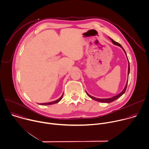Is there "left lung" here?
Wrapping results in <instances>:
<instances>
[{
	"mask_svg": "<svg viewBox=\"0 0 149 149\" xmlns=\"http://www.w3.org/2000/svg\"><path fill=\"white\" fill-rule=\"evenodd\" d=\"M109 39L112 41V43H113V44H115V45H118V46L120 47V48H122V49L123 50L124 53H125V54H126V57H127V61H128V71H127V75L129 76V72H130V64H129V60H128V58H127V57L126 52L125 51L124 48L122 47V45H121L119 43H118V42L115 41H114L113 39H112L111 38H110V37H109ZM127 82H128V80H127V82H126V85H125L124 89H123V91H122L120 93H119V94H118V95H115V96H113V97H109V98H97V97H94V96H91V95H89L86 91V93L87 95H88L89 97H90L91 99H92V100H95V101H97V102H104V103H111V102H113V101L116 100L117 99H118L119 97H120L125 92L126 89V88H127Z\"/></svg>",
	"mask_w": 149,
	"mask_h": 149,
	"instance_id": "left-lung-1",
	"label": "left lung"
}]
</instances>
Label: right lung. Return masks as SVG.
<instances>
[{"mask_svg":"<svg viewBox=\"0 0 149 149\" xmlns=\"http://www.w3.org/2000/svg\"><path fill=\"white\" fill-rule=\"evenodd\" d=\"M63 95H64V93H63V95H61V96L58 99V100L54 101H53V102H47V103H42V104H40V105H53V104H57L58 103V102H60L61 101V100L62 99L63 96Z\"/></svg>","mask_w":149,"mask_h":149,"instance_id":"1","label":"right lung"}]
</instances>
